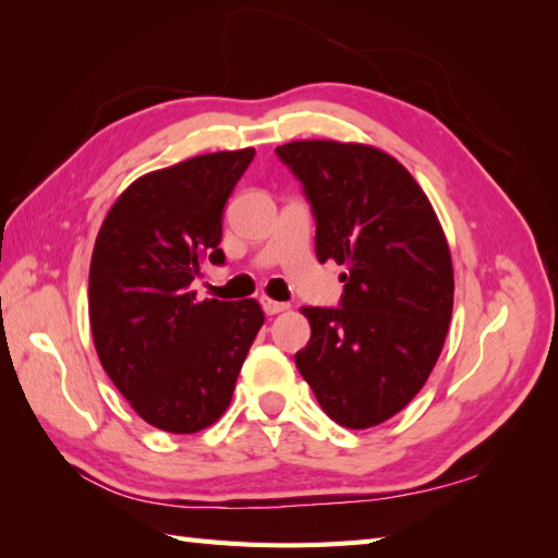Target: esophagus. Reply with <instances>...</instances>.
Wrapping results in <instances>:
<instances>
[{"label":"esophagus","instance_id":"1","mask_svg":"<svg viewBox=\"0 0 558 558\" xmlns=\"http://www.w3.org/2000/svg\"><path fill=\"white\" fill-rule=\"evenodd\" d=\"M263 303V311L267 313V315H277V313H283V311H289V303H281V301H271V299H263L259 301Z\"/></svg>","mask_w":558,"mask_h":558}]
</instances>
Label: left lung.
Returning a JSON list of instances; mask_svg holds the SVG:
<instances>
[{"instance_id": "left-lung-1", "label": "left lung", "mask_w": 558, "mask_h": 558, "mask_svg": "<svg viewBox=\"0 0 558 558\" xmlns=\"http://www.w3.org/2000/svg\"><path fill=\"white\" fill-rule=\"evenodd\" d=\"M277 157L311 203L317 259L345 265L339 307H305L295 365L333 423L379 425L423 389L447 339V239L423 189L377 147L295 141Z\"/></svg>"}]
</instances>
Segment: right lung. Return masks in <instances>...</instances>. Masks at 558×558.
I'll list each match as a JSON object with an SVG mask.
<instances>
[{"label":"right lung","instance_id":"obj_1","mask_svg":"<svg viewBox=\"0 0 558 558\" xmlns=\"http://www.w3.org/2000/svg\"><path fill=\"white\" fill-rule=\"evenodd\" d=\"M255 150L213 153L141 177L111 205L90 263V327L133 411L174 435L227 411L265 313L255 301H195L201 265H225L221 217Z\"/></svg>","mask_w":558,"mask_h":558}]
</instances>
